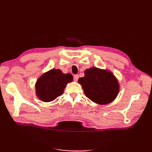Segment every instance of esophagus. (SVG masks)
<instances>
[{
    "instance_id": "obj_1",
    "label": "esophagus",
    "mask_w": 152,
    "mask_h": 152,
    "mask_svg": "<svg viewBox=\"0 0 152 152\" xmlns=\"http://www.w3.org/2000/svg\"><path fill=\"white\" fill-rule=\"evenodd\" d=\"M78 78H79V76L77 75V74H76V75H74V80H75V81L78 80Z\"/></svg>"
}]
</instances>
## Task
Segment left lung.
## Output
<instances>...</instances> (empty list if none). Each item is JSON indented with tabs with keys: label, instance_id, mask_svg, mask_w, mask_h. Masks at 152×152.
Instances as JSON below:
<instances>
[{
	"label": "left lung",
	"instance_id": "obj_1",
	"mask_svg": "<svg viewBox=\"0 0 152 152\" xmlns=\"http://www.w3.org/2000/svg\"><path fill=\"white\" fill-rule=\"evenodd\" d=\"M86 96L99 104L114 101L119 91V82L110 71L92 67L86 69L84 76L78 79Z\"/></svg>",
	"mask_w": 152,
	"mask_h": 152
}]
</instances>
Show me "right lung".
Here are the masks:
<instances>
[{"instance_id":"add662e5","label":"right lung","mask_w":152,"mask_h":152,"mask_svg":"<svg viewBox=\"0 0 152 152\" xmlns=\"http://www.w3.org/2000/svg\"><path fill=\"white\" fill-rule=\"evenodd\" d=\"M73 80L71 74L51 69L41 76L35 84L36 95L43 102H50L63 94L66 84Z\"/></svg>"}]
</instances>
